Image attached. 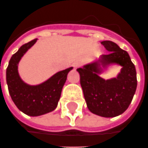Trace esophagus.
<instances>
[{
  "mask_svg": "<svg viewBox=\"0 0 148 148\" xmlns=\"http://www.w3.org/2000/svg\"><path fill=\"white\" fill-rule=\"evenodd\" d=\"M72 66H73V68H75V69H76V68H80V66H81V62L79 60H76L75 61L73 64H72Z\"/></svg>",
  "mask_w": 148,
  "mask_h": 148,
  "instance_id": "34e87169",
  "label": "esophagus"
}]
</instances>
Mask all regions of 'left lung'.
<instances>
[{
  "mask_svg": "<svg viewBox=\"0 0 148 148\" xmlns=\"http://www.w3.org/2000/svg\"><path fill=\"white\" fill-rule=\"evenodd\" d=\"M101 43L109 53L96 62L77 68V72L89 111L101 117L113 118L127 110L133 99L137 88L136 70L129 54L115 42ZM110 64L120 65L122 69L117 77L105 80L99 76L103 71L101 67L105 68Z\"/></svg>",
  "mask_w": 148,
  "mask_h": 148,
  "instance_id": "1",
  "label": "left lung"
}]
</instances>
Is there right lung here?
Returning <instances> with one entry per match:
<instances>
[{
  "instance_id": "obj_1",
  "label": "right lung",
  "mask_w": 148,
  "mask_h": 148,
  "mask_svg": "<svg viewBox=\"0 0 148 148\" xmlns=\"http://www.w3.org/2000/svg\"><path fill=\"white\" fill-rule=\"evenodd\" d=\"M36 41L37 38L22 45L12 56L6 69V82L13 101L19 110L33 117L47 114L56 108L67 76L72 69L71 67L56 72L38 85L25 83L18 74V63Z\"/></svg>"
}]
</instances>
